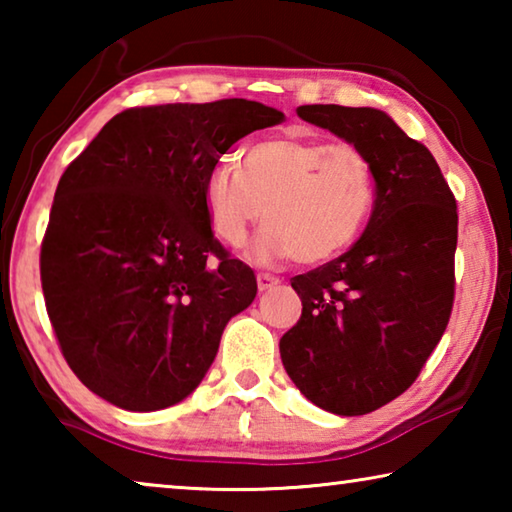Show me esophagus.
I'll return each instance as SVG.
<instances>
[{"label":"esophagus","instance_id":"34e87169","mask_svg":"<svg viewBox=\"0 0 512 512\" xmlns=\"http://www.w3.org/2000/svg\"><path fill=\"white\" fill-rule=\"evenodd\" d=\"M275 284H280V277H275L271 273H257V287H259V291L273 289Z\"/></svg>","mask_w":512,"mask_h":512}]
</instances>
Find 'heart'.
Instances as JSON below:
<instances>
[{"mask_svg": "<svg viewBox=\"0 0 512 512\" xmlns=\"http://www.w3.org/2000/svg\"><path fill=\"white\" fill-rule=\"evenodd\" d=\"M203 201L225 246H244L264 212L268 225L253 246L257 262L296 257L316 266L359 239L375 207V176L357 144L277 135L250 146L241 171L235 162H216Z\"/></svg>", "mask_w": 512, "mask_h": 512, "instance_id": "b5f03b06", "label": "heart"}]
</instances>
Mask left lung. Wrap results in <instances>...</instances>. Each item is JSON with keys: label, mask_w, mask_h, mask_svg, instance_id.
<instances>
[{"label": "left lung", "mask_w": 512, "mask_h": 512, "mask_svg": "<svg viewBox=\"0 0 512 512\" xmlns=\"http://www.w3.org/2000/svg\"><path fill=\"white\" fill-rule=\"evenodd\" d=\"M298 115L368 155L375 207L348 253L291 280L302 316L280 339L282 363L320 409L366 415L402 395L443 339L456 198L427 146L386 112L316 103Z\"/></svg>", "instance_id": "left-lung-1"}]
</instances>
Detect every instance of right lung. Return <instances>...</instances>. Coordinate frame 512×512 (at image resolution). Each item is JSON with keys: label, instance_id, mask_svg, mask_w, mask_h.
<instances>
[{"label": "right lung", "instance_id": "obj_1", "mask_svg": "<svg viewBox=\"0 0 512 512\" xmlns=\"http://www.w3.org/2000/svg\"><path fill=\"white\" fill-rule=\"evenodd\" d=\"M282 121L246 99L128 108L69 162L40 280L60 352L92 393L158 411L201 384L228 320L257 293L253 268L214 237L207 171Z\"/></svg>", "mask_w": 512, "mask_h": 512}]
</instances>
